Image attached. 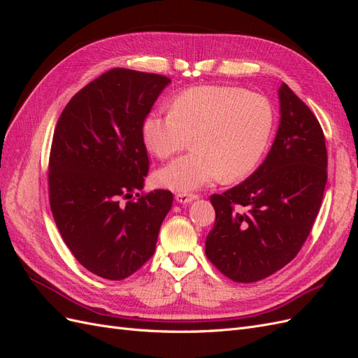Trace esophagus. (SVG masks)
I'll use <instances>...</instances> for the list:
<instances>
[{"instance_id": "esophagus-1", "label": "esophagus", "mask_w": 358, "mask_h": 358, "mask_svg": "<svg viewBox=\"0 0 358 358\" xmlns=\"http://www.w3.org/2000/svg\"><path fill=\"white\" fill-rule=\"evenodd\" d=\"M199 196L197 194H192V192H178L176 194V200L179 203H189L192 200H196Z\"/></svg>"}]
</instances>
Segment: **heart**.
<instances>
[{
  "label": "heart",
  "mask_w": 358,
  "mask_h": 358,
  "mask_svg": "<svg viewBox=\"0 0 358 358\" xmlns=\"http://www.w3.org/2000/svg\"><path fill=\"white\" fill-rule=\"evenodd\" d=\"M273 104L237 86H196L176 95L171 110L150 113L143 138L150 152L171 158L189 145L196 150L158 171L162 185L191 191L224 178L242 179L258 167L275 131Z\"/></svg>",
  "instance_id": "1"
}]
</instances>
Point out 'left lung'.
<instances>
[{"mask_svg":"<svg viewBox=\"0 0 358 358\" xmlns=\"http://www.w3.org/2000/svg\"><path fill=\"white\" fill-rule=\"evenodd\" d=\"M272 149L241 185L210 196L215 224L206 257L234 282H257L287 266L317 220L327 183L326 137L317 116L284 83Z\"/></svg>","mask_w":358,"mask_h":358,"instance_id":"1","label":"left lung"}]
</instances>
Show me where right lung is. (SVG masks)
Returning <instances> with one entry per match:
<instances>
[{
  "mask_svg": "<svg viewBox=\"0 0 358 358\" xmlns=\"http://www.w3.org/2000/svg\"><path fill=\"white\" fill-rule=\"evenodd\" d=\"M167 76L112 69L82 88L58 119L49 154V203L74 258L122 280L154 255L167 189L143 188L149 157L143 122Z\"/></svg>",
  "mask_w": 358,
  "mask_h": 358,
  "instance_id": "1",
  "label": "right lung"
}]
</instances>
